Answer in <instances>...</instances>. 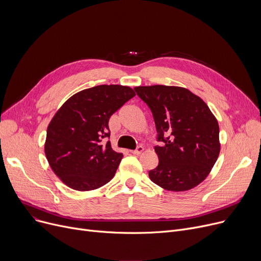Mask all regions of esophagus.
Listing matches in <instances>:
<instances>
[{
  "label": "esophagus",
  "instance_id": "esophagus-1",
  "mask_svg": "<svg viewBox=\"0 0 261 261\" xmlns=\"http://www.w3.org/2000/svg\"><path fill=\"white\" fill-rule=\"evenodd\" d=\"M143 150H144V147H143V146H138V147H136L135 150H131L130 152L133 153V154H140V153L143 152Z\"/></svg>",
  "mask_w": 261,
  "mask_h": 261
}]
</instances>
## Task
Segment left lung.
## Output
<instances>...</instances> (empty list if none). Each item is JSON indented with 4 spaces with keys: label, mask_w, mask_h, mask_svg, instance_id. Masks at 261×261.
Instances as JSON below:
<instances>
[{
    "label": "left lung",
    "mask_w": 261,
    "mask_h": 261,
    "mask_svg": "<svg viewBox=\"0 0 261 261\" xmlns=\"http://www.w3.org/2000/svg\"><path fill=\"white\" fill-rule=\"evenodd\" d=\"M134 91L152 113L158 132L159 165L149 171L166 190L185 191L208 175L220 152L219 125L210 108L187 89L136 87Z\"/></svg>",
    "instance_id": "left-lung-1"
}]
</instances>
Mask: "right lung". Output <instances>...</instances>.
I'll return each mask as SVG.
<instances>
[{
    "label": "right lung",
    "mask_w": 261,
    "mask_h": 261,
    "mask_svg": "<svg viewBox=\"0 0 261 261\" xmlns=\"http://www.w3.org/2000/svg\"><path fill=\"white\" fill-rule=\"evenodd\" d=\"M134 96L129 87L97 86L73 95L55 114L47 127L45 155L65 185L93 190L114 176L122 153L109 141V119Z\"/></svg>",
    "instance_id": "1"
}]
</instances>
